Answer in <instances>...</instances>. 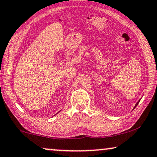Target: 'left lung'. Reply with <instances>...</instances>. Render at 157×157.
<instances>
[{
    "mask_svg": "<svg viewBox=\"0 0 157 157\" xmlns=\"http://www.w3.org/2000/svg\"><path fill=\"white\" fill-rule=\"evenodd\" d=\"M140 100H141V99H140V100H139V101H138V102H137V103H136V105H135V106H134V108H133V109H134V108H135L136 107V106H137V105H138V104H139V101H140Z\"/></svg>",
    "mask_w": 157,
    "mask_h": 157,
    "instance_id": "left-lung-1",
    "label": "left lung"
}]
</instances>
